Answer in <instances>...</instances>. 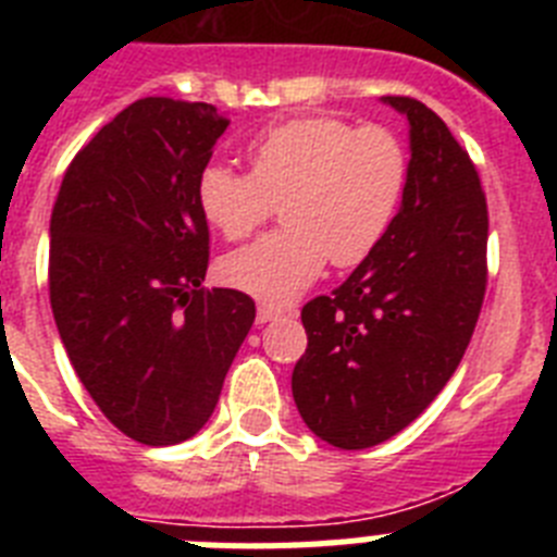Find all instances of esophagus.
<instances>
[{
  "label": "esophagus",
  "mask_w": 557,
  "mask_h": 557,
  "mask_svg": "<svg viewBox=\"0 0 557 557\" xmlns=\"http://www.w3.org/2000/svg\"><path fill=\"white\" fill-rule=\"evenodd\" d=\"M282 309H275V307H259L256 309V323H268V321H275V318H282Z\"/></svg>",
  "instance_id": "1"
}]
</instances>
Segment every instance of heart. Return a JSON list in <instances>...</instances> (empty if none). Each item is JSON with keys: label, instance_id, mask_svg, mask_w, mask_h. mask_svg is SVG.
Here are the masks:
<instances>
[{"label": "heart", "instance_id": "heart-1", "mask_svg": "<svg viewBox=\"0 0 557 557\" xmlns=\"http://www.w3.org/2000/svg\"><path fill=\"white\" fill-rule=\"evenodd\" d=\"M248 172L206 164L198 206L225 239H243L282 206V228L220 262L223 282L264 304L295 301L323 273L366 262L407 189L405 145L382 125L337 116L278 122L245 145Z\"/></svg>", "mask_w": 557, "mask_h": 557}]
</instances>
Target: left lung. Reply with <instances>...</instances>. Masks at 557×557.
<instances>
[{
  "instance_id": "1",
  "label": "left lung",
  "mask_w": 557,
  "mask_h": 557,
  "mask_svg": "<svg viewBox=\"0 0 557 557\" xmlns=\"http://www.w3.org/2000/svg\"><path fill=\"white\" fill-rule=\"evenodd\" d=\"M382 102L410 122L405 198L366 262L301 309L309 343L293 371L304 424L337 449L382 444L432 405L488 282V206L469 152L424 102Z\"/></svg>"
}]
</instances>
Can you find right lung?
Returning a JSON list of instances; mask_svg holds the SVG:
<instances>
[{
    "label": "right lung",
    "instance_id": "obj_1",
    "mask_svg": "<svg viewBox=\"0 0 557 557\" xmlns=\"http://www.w3.org/2000/svg\"><path fill=\"white\" fill-rule=\"evenodd\" d=\"M228 127L209 102L145 97L77 152L49 220V304L102 416L147 446L198 435L253 326L239 289H206L198 175Z\"/></svg>",
    "mask_w": 557,
    "mask_h": 557
}]
</instances>
